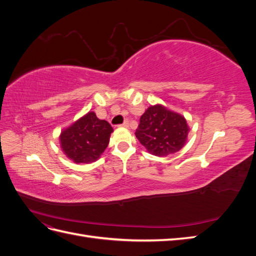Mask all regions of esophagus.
Segmentation results:
<instances>
[{
	"label": "esophagus",
	"mask_w": 256,
	"mask_h": 256,
	"mask_svg": "<svg viewBox=\"0 0 256 256\" xmlns=\"http://www.w3.org/2000/svg\"><path fill=\"white\" fill-rule=\"evenodd\" d=\"M120 126H122V127H125V128H127V127L129 126V120H126L125 122H124Z\"/></svg>",
	"instance_id": "esophagus-1"
}]
</instances>
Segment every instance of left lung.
I'll return each mask as SVG.
<instances>
[{
	"label": "left lung",
	"instance_id": "1",
	"mask_svg": "<svg viewBox=\"0 0 256 256\" xmlns=\"http://www.w3.org/2000/svg\"><path fill=\"white\" fill-rule=\"evenodd\" d=\"M188 132V124L182 115L156 104L141 116L136 136L150 154L166 157L182 148Z\"/></svg>",
	"mask_w": 256,
	"mask_h": 256
}]
</instances>
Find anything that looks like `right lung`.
I'll return each mask as SVG.
<instances>
[{"label": "right lung", "mask_w": 256, "mask_h": 256, "mask_svg": "<svg viewBox=\"0 0 256 256\" xmlns=\"http://www.w3.org/2000/svg\"><path fill=\"white\" fill-rule=\"evenodd\" d=\"M112 132L109 122L88 112L62 131L60 143L64 154L74 164H90L102 156Z\"/></svg>", "instance_id": "add662e5"}]
</instances>
